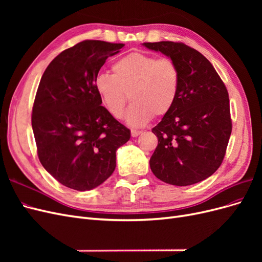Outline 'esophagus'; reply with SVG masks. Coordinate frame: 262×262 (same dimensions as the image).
<instances>
[{
	"label": "esophagus",
	"mask_w": 262,
	"mask_h": 262,
	"mask_svg": "<svg viewBox=\"0 0 262 262\" xmlns=\"http://www.w3.org/2000/svg\"><path fill=\"white\" fill-rule=\"evenodd\" d=\"M142 133V131H138V130H131V136L132 138H137L138 136Z\"/></svg>",
	"instance_id": "obj_1"
}]
</instances>
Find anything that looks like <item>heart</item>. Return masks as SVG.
<instances>
[{
    "label": "heart",
    "mask_w": 262,
    "mask_h": 262,
    "mask_svg": "<svg viewBox=\"0 0 262 262\" xmlns=\"http://www.w3.org/2000/svg\"><path fill=\"white\" fill-rule=\"evenodd\" d=\"M114 74L101 73L94 86L102 105L113 117L120 119L130 94L133 104L125 115L132 126H142L154 117H162L177 99L180 74L169 58L132 52L113 66Z\"/></svg>",
    "instance_id": "obj_1"
}]
</instances>
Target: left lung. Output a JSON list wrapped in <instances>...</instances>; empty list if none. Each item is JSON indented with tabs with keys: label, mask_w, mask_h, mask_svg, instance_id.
Wrapping results in <instances>:
<instances>
[{
	"label": "left lung",
	"mask_w": 262,
	"mask_h": 262,
	"mask_svg": "<svg viewBox=\"0 0 262 262\" xmlns=\"http://www.w3.org/2000/svg\"><path fill=\"white\" fill-rule=\"evenodd\" d=\"M176 63L177 99L152 132L158 144L150 170L166 184L190 186L217 170L232 133L228 93L210 61L181 42L142 43Z\"/></svg>",
	"instance_id": "8db88e82"
}]
</instances>
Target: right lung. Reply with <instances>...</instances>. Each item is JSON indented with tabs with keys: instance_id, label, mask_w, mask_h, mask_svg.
Wrapping results in <instances>:
<instances>
[{
	"instance_id": "add662e5",
	"label": "right lung",
	"mask_w": 262,
	"mask_h": 262,
	"mask_svg": "<svg viewBox=\"0 0 262 262\" xmlns=\"http://www.w3.org/2000/svg\"><path fill=\"white\" fill-rule=\"evenodd\" d=\"M123 46L77 43L50 62L38 86L31 125L39 161L60 184L77 191L96 188L112 176L117 149L131 137L101 106L94 86L107 58Z\"/></svg>"
}]
</instances>
